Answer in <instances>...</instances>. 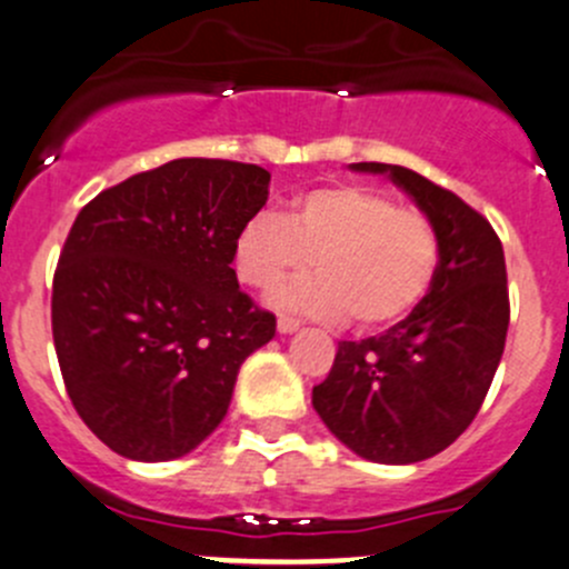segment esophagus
<instances>
[{
    "label": "esophagus",
    "mask_w": 569,
    "mask_h": 569,
    "mask_svg": "<svg viewBox=\"0 0 569 569\" xmlns=\"http://www.w3.org/2000/svg\"><path fill=\"white\" fill-rule=\"evenodd\" d=\"M298 320L296 318H287V315H279V320H277V329H279V335H292V331L298 329Z\"/></svg>",
    "instance_id": "34e87169"
}]
</instances>
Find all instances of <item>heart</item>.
Listing matches in <instances>:
<instances>
[{
    "label": "heart",
    "mask_w": 569,
    "mask_h": 569,
    "mask_svg": "<svg viewBox=\"0 0 569 569\" xmlns=\"http://www.w3.org/2000/svg\"><path fill=\"white\" fill-rule=\"evenodd\" d=\"M320 271L271 292L282 309L362 326L412 312L440 268V232L423 210L365 184H329L298 196L290 210H262L234 243L240 282L271 287L312 262Z\"/></svg>",
    "instance_id": "heart-1"
}]
</instances>
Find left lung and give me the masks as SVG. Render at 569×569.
I'll return each mask as SVG.
<instances>
[{
    "label": "left lung",
    "instance_id": "1",
    "mask_svg": "<svg viewBox=\"0 0 569 569\" xmlns=\"http://www.w3.org/2000/svg\"><path fill=\"white\" fill-rule=\"evenodd\" d=\"M387 173L440 232V268L423 301L385 335L342 340L312 387L326 429L362 459L412 465L446 451L478 415L509 329V287L498 234L457 193L387 162Z\"/></svg>",
    "mask_w": 569,
    "mask_h": 569
}]
</instances>
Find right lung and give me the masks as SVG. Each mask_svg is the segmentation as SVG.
Returning <instances> with one entry per match:
<instances>
[{"instance_id":"right-lung-1","label":"right lung","mask_w":569,"mask_h":569,"mask_svg":"<svg viewBox=\"0 0 569 569\" xmlns=\"http://www.w3.org/2000/svg\"><path fill=\"white\" fill-rule=\"evenodd\" d=\"M271 173L182 157L77 216L52 284V337L77 415L121 457L168 462L227 415L240 365L277 318L238 284L234 243Z\"/></svg>"}]
</instances>
